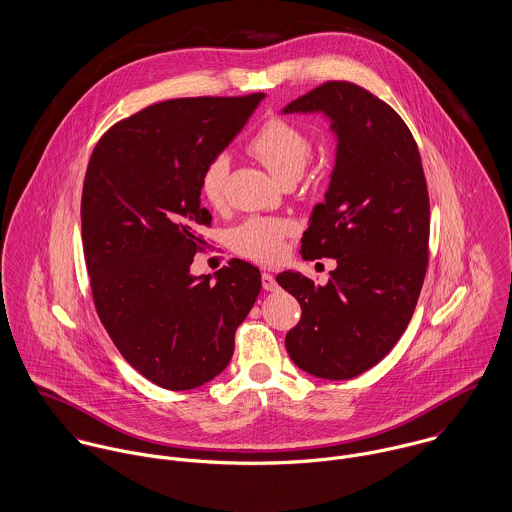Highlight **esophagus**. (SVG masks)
Masks as SVG:
<instances>
[{"instance_id": "34e87169", "label": "esophagus", "mask_w": 512, "mask_h": 512, "mask_svg": "<svg viewBox=\"0 0 512 512\" xmlns=\"http://www.w3.org/2000/svg\"><path fill=\"white\" fill-rule=\"evenodd\" d=\"M261 281H263V288H265L267 292H275V290H279V283L275 281V277H273V275L263 273V275H261Z\"/></svg>"}]
</instances>
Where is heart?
I'll return each instance as SVG.
<instances>
[{"instance_id": "heart-1", "label": "heart", "mask_w": 512, "mask_h": 512, "mask_svg": "<svg viewBox=\"0 0 512 512\" xmlns=\"http://www.w3.org/2000/svg\"><path fill=\"white\" fill-rule=\"evenodd\" d=\"M249 153L259 159L275 180H283L290 174H302L312 155V143L296 125L283 117L267 119L261 129L249 141ZM229 159L226 155L214 157L200 176V192L212 204L220 206L226 196ZM290 233V226L281 220L253 218L241 226L231 229L229 243L239 255L271 263L283 253L284 237Z\"/></svg>"}]
</instances>
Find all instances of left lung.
Returning a JSON list of instances; mask_svg holds the SVG:
<instances>
[{"instance_id":"8db88e82","label":"left lung","mask_w":512,"mask_h":512,"mask_svg":"<svg viewBox=\"0 0 512 512\" xmlns=\"http://www.w3.org/2000/svg\"><path fill=\"white\" fill-rule=\"evenodd\" d=\"M283 114H322L336 137L330 186L300 253L338 263L324 286L296 271L277 275L302 308L284 345L302 371L343 381L377 365L412 318L428 265L426 178L400 115L355 84L326 82Z\"/></svg>"}]
</instances>
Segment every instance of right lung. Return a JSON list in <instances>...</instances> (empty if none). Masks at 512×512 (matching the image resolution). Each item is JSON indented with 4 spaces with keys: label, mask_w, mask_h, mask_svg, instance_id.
<instances>
[{
    "label": "right lung",
    "mask_w": 512,
    "mask_h": 512,
    "mask_svg": "<svg viewBox=\"0 0 512 512\" xmlns=\"http://www.w3.org/2000/svg\"><path fill=\"white\" fill-rule=\"evenodd\" d=\"M265 94L178 98L131 115L94 147L82 190V243L98 316L125 361L169 391L218 377L261 273L233 259L212 275L190 265L212 214L200 176Z\"/></svg>",
    "instance_id": "right-lung-1"
}]
</instances>
